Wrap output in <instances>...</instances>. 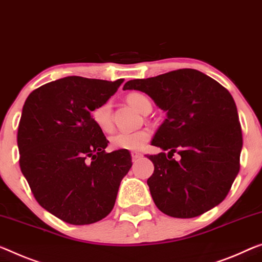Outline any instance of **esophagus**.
Masks as SVG:
<instances>
[{
    "label": "esophagus",
    "mask_w": 262,
    "mask_h": 262,
    "mask_svg": "<svg viewBox=\"0 0 262 262\" xmlns=\"http://www.w3.org/2000/svg\"><path fill=\"white\" fill-rule=\"evenodd\" d=\"M131 156H132V160H137V159L142 158V157H143V155L139 154V152H132Z\"/></svg>",
    "instance_id": "1"
}]
</instances>
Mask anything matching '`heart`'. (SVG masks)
<instances>
[{
    "mask_svg": "<svg viewBox=\"0 0 262 262\" xmlns=\"http://www.w3.org/2000/svg\"><path fill=\"white\" fill-rule=\"evenodd\" d=\"M127 102L140 114H144L146 110H151L150 100L146 96L139 94V92H132V94L128 95ZM91 117L100 130L104 132H110L114 127L111 100H105V102L96 106L91 112ZM150 132L147 130L122 131L112 137L111 144L117 150L139 151L146 145L148 139H150Z\"/></svg>",
    "mask_w": 262,
    "mask_h": 262,
    "instance_id": "heart-1",
    "label": "heart"
}]
</instances>
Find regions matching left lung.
<instances>
[{
	"mask_svg": "<svg viewBox=\"0 0 262 262\" xmlns=\"http://www.w3.org/2000/svg\"><path fill=\"white\" fill-rule=\"evenodd\" d=\"M123 89L144 92L166 112L151 142L163 152L147 156L155 165L147 185L156 206L173 218H194L219 205L238 176L243 148L231 94L194 69L132 79Z\"/></svg>",
	"mask_w": 262,
	"mask_h": 262,
	"instance_id": "left-lung-1",
	"label": "left lung"
}]
</instances>
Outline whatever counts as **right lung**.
<instances>
[{
	"mask_svg": "<svg viewBox=\"0 0 262 262\" xmlns=\"http://www.w3.org/2000/svg\"><path fill=\"white\" fill-rule=\"evenodd\" d=\"M122 83L69 76L34 90L23 105L21 171L37 203L68 224L105 218L132 166L127 150L106 154L108 142L91 117Z\"/></svg>",
	"mask_w": 262,
	"mask_h": 262,
	"instance_id": "obj_1",
	"label": "right lung"
}]
</instances>
